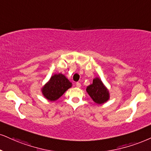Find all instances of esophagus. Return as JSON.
<instances>
[{
	"label": "esophagus",
	"mask_w": 151,
	"mask_h": 151,
	"mask_svg": "<svg viewBox=\"0 0 151 151\" xmlns=\"http://www.w3.org/2000/svg\"><path fill=\"white\" fill-rule=\"evenodd\" d=\"M76 87H78V88H79V87H81V83H78V82L76 83Z\"/></svg>",
	"instance_id": "esophagus-1"
}]
</instances>
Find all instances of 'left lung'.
Listing matches in <instances>:
<instances>
[{
    "instance_id": "8db88e82",
    "label": "left lung",
    "mask_w": 151,
    "mask_h": 151,
    "mask_svg": "<svg viewBox=\"0 0 151 151\" xmlns=\"http://www.w3.org/2000/svg\"><path fill=\"white\" fill-rule=\"evenodd\" d=\"M87 92L92 99L97 104H103L109 101V91L99 78L93 79L92 83L87 87Z\"/></svg>"
}]
</instances>
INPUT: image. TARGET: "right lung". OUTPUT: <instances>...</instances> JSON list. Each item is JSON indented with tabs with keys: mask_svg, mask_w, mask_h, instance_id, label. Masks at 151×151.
Segmentation results:
<instances>
[{
	"mask_svg": "<svg viewBox=\"0 0 151 151\" xmlns=\"http://www.w3.org/2000/svg\"><path fill=\"white\" fill-rule=\"evenodd\" d=\"M71 87L72 83L63 74L58 73L50 78L49 81L42 87L41 92L45 98L50 101H55Z\"/></svg>",
	"mask_w": 151,
	"mask_h": 151,
	"instance_id": "1",
	"label": "right lung"
}]
</instances>
